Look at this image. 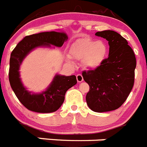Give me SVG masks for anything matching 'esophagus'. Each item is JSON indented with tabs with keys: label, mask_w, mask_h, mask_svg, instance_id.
I'll return each mask as SVG.
<instances>
[{
	"label": "esophagus",
	"mask_w": 147,
	"mask_h": 147,
	"mask_svg": "<svg viewBox=\"0 0 147 147\" xmlns=\"http://www.w3.org/2000/svg\"><path fill=\"white\" fill-rule=\"evenodd\" d=\"M76 80H77L78 82H82L83 81V76L82 75L79 74L76 75Z\"/></svg>",
	"instance_id": "esophagus-1"
}]
</instances>
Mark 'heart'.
Segmentation results:
<instances>
[{
    "label": "heart",
    "instance_id": "b5f03b06",
    "mask_svg": "<svg viewBox=\"0 0 147 147\" xmlns=\"http://www.w3.org/2000/svg\"><path fill=\"white\" fill-rule=\"evenodd\" d=\"M73 58L83 61L88 68L98 67L107 57L108 48L103 40H95L90 38L80 39L71 45L70 50Z\"/></svg>",
    "mask_w": 147,
    "mask_h": 147
}]
</instances>
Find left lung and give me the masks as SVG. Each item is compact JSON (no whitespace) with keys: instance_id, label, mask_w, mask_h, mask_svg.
Masks as SVG:
<instances>
[{"instance_id":"obj_1","label":"left lung","mask_w":147,"mask_h":147,"mask_svg":"<svg viewBox=\"0 0 147 147\" xmlns=\"http://www.w3.org/2000/svg\"><path fill=\"white\" fill-rule=\"evenodd\" d=\"M108 41L109 56L94 70L82 72L90 86L86 102L97 113L112 111L127 100L134 85L136 59L127 40L110 30L96 33Z\"/></svg>"}]
</instances>
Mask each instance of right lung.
<instances>
[{"instance_id":"1","label":"right lung","mask_w":147,"mask_h":147,"mask_svg":"<svg viewBox=\"0 0 147 147\" xmlns=\"http://www.w3.org/2000/svg\"><path fill=\"white\" fill-rule=\"evenodd\" d=\"M67 36L62 32H45L26 36L14 49L10 57L9 80L13 91L22 105L31 111L41 113L55 112L62 105L67 90L77 82L76 76H65L57 74L45 91L41 93L28 92L20 78V65L23 59L34 49L53 45L61 47Z\"/></svg>"}]
</instances>
